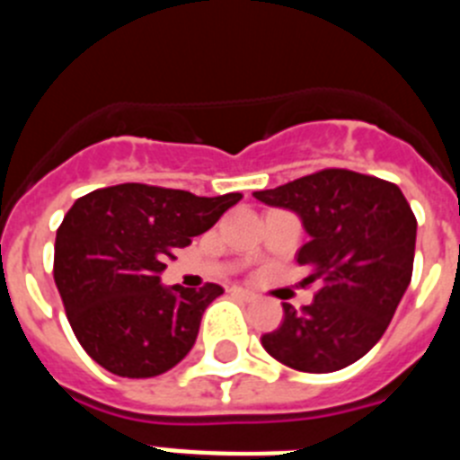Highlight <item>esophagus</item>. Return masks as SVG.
<instances>
[{"instance_id":"1","label":"esophagus","mask_w":460,"mask_h":460,"mask_svg":"<svg viewBox=\"0 0 460 460\" xmlns=\"http://www.w3.org/2000/svg\"><path fill=\"white\" fill-rule=\"evenodd\" d=\"M233 292H234V295H237V296H242L243 302H253L255 296H258L253 290H246V288H233Z\"/></svg>"}]
</instances>
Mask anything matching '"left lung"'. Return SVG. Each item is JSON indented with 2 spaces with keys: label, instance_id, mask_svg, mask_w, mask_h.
<instances>
[{
  "label": "left lung",
  "instance_id": "obj_1",
  "mask_svg": "<svg viewBox=\"0 0 460 460\" xmlns=\"http://www.w3.org/2000/svg\"><path fill=\"white\" fill-rule=\"evenodd\" d=\"M265 205L302 217L308 233L296 262L318 283L302 311L283 304L279 329L262 334L276 361L302 373L350 367L382 339L412 279L417 218L396 184L343 168H324L270 190Z\"/></svg>",
  "mask_w": 460,
  "mask_h": 460
}]
</instances>
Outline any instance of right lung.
I'll use <instances>...</instances> for the list:
<instances>
[{
  "mask_svg": "<svg viewBox=\"0 0 460 460\" xmlns=\"http://www.w3.org/2000/svg\"><path fill=\"white\" fill-rule=\"evenodd\" d=\"M242 193L200 198L152 184L92 190L68 209L55 239V283L73 334L105 371L154 377L177 367L223 288L161 286L174 251L207 233Z\"/></svg>",
  "mask_w": 460,
  "mask_h": 460,
  "instance_id": "obj_1",
  "label": "right lung"
}]
</instances>
